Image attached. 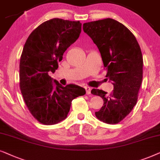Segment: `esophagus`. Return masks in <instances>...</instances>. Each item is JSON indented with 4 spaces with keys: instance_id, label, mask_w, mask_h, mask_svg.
Here are the masks:
<instances>
[{
    "instance_id": "esophagus-1",
    "label": "esophagus",
    "mask_w": 160,
    "mask_h": 160,
    "mask_svg": "<svg viewBox=\"0 0 160 160\" xmlns=\"http://www.w3.org/2000/svg\"><path fill=\"white\" fill-rule=\"evenodd\" d=\"M85 89H86V94H90L91 93V87H88V86H86L85 87Z\"/></svg>"
}]
</instances>
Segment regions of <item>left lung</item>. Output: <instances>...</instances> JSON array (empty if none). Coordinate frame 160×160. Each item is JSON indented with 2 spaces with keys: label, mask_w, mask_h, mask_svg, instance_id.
Returning a JSON list of instances; mask_svg holds the SVG:
<instances>
[{
  "label": "left lung",
  "mask_w": 160,
  "mask_h": 160,
  "mask_svg": "<svg viewBox=\"0 0 160 160\" xmlns=\"http://www.w3.org/2000/svg\"><path fill=\"white\" fill-rule=\"evenodd\" d=\"M86 33L101 54L106 77L114 89L110 94L93 88L91 93L103 99L97 118L109 124L118 123L135 107L142 79V55L133 33L121 22L107 18L84 23Z\"/></svg>",
  "instance_id": "1"
}]
</instances>
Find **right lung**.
<instances>
[{
  "label": "right lung",
  "mask_w": 160,
  "mask_h": 160,
  "mask_svg": "<svg viewBox=\"0 0 160 160\" xmlns=\"http://www.w3.org/2000/svg\"><path fill=\"white\" fill-rule=\"evenodd\" d=\"M81 25L80 21L51 19L34 29L25 42L20 61V91L30 112L42 124L64 120L72 100L86 94L77 85L62 86L48 72L58 69L63 53L78 39Z\"/></svg>",
  "instance_id": "obj_1"
}]
</instances>
